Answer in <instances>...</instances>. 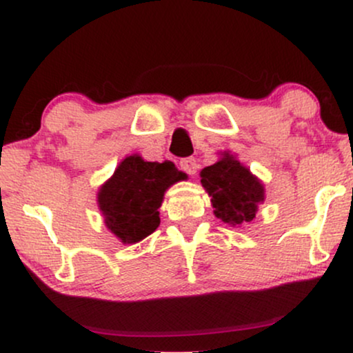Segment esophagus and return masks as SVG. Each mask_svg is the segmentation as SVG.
<instances>
[{"label":"esophagus","instance_id":"1","mask_svg":"<svg viewBox=\"0 0 353 353\" xmlns=\"http://www.w3.org/2000/svg\"><path fill=\"white\" fill-rule=\"evenodd\" d=\"M197 168H199V165H197V161L194 159V157H185V159L181 161V169L184 172L190 174V176H194V174L197 172Z\"/></svg>","mask_w":353,"mask_h":353}]
</instances>
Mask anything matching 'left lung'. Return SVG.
<instances>
[{"label": "left lung", "mask_w": 353, "mask_h": 353, "mask_svg": "<svg viewBox=\"0 0 353 353\" xmlns=\"http://www.w3.org/2000/svg\"><path fill=\"white\" fill-rule=\"evenodd\" d=\"M201 182L210 196L214 214L228 224L250 222L264 201V188L232 156L225 154L216 164L202 169Z\"/></svg>", "instance_id": "obj_1"}]
</instances>
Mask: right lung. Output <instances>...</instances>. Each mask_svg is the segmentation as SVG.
I'll list each match as a JSON object with an SVG mask.
<instances>
[{
    "label": "right lung",
    "instance_id": "1",
    "mask_svg": "<svg viewBox=\"0 0 353 353\" xmlns=\"http://www.w3.org/2000/svg\"><path fill=\"white\" fill-rule=\"evenodd\" d=\"M184 174L171 161L148 163L139 156L125 157L114 176L99 190V209L108 229L124 244H136L159 228L164 192Z\"/></svg>",
    "mask_w": 353,
    "mask_h": 353
}]
</instances>
